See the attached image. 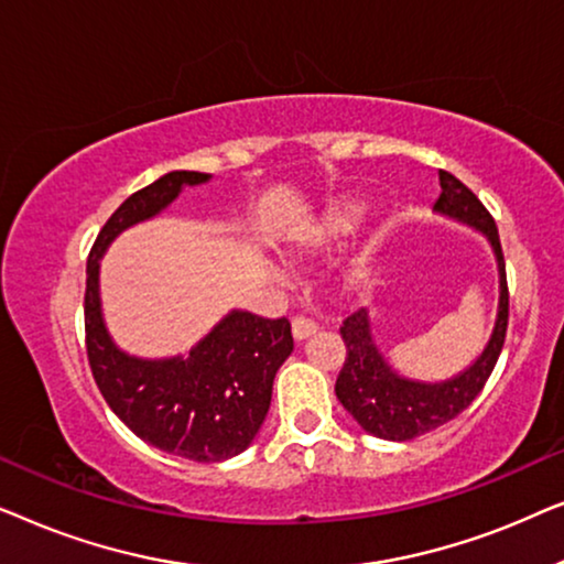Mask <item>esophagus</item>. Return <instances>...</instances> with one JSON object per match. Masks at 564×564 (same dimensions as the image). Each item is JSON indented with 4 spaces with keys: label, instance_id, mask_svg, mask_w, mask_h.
I'll return each mask as SVG.
<instances>
[{
    "label": "esophagus",
    "instance_id": "esophagus-1",
    "mask_svg": "<svg viewBox=\"0 0 564 564\" xmlns=\"http://www.w3.org/2000/svg\"><path fill=\"white\" fill-rule=\"evenodd\" d=\"M315 330H318V323L305 318V315H297V318H292V336H295L297 341H305V338L313 336Z\"/></svg>",
    "mask_w": 564,
    "mask_h": 564
}]
</instances>
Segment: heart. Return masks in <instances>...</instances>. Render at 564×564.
I'll return each instance as SVG.
<instances>
[{"instance_id":"obj_1","label":"heart","mask_w":564,"mask_h":564,"mask_svg":"<svg viewBox=\"0 0 564 564\" xmlns=\"http://www.w3.org/2000/svg\"><path fill=\"white\" fill-rule=\"evenodd\" d=\"M361 215V207L354 203H336L330 205L323 218L318 220V226L313 228V238L318 243H330L338 241V238L349 236L354 228H357Z\"/></svg>"}]
</instances>
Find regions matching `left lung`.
<instances>
[{"label":"left lung","instance_id":"obj_1","mask_svg":"<svg viewBox=\"0 0 564 564\" xmlns=\"http://www.w3.org/2000/svg\"><path fill=\"white\" fill-rule=\"evenodd\" d=\"M442 195H438L434 210L467 223L488 236L496 251L498 274H500V300L496 328L485 351L477 357L473 367L444 382H415L400 377L392 369L372 341L367 307L351 313L341 326V338L346 346V359L336 380V398L349 411L367 434L390 438V442H408L421 434H429L465 411L488 382L506 341L508 328V282H506V259L500 249L498 228L473 189L462 184L449 172H438Z\"/></svg>","mask_w":564,"mask_h":564}]
</instances>
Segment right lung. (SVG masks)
Segmentation results:
<instances>
[{
  "instance_id": "1",
  "label": "right lung",
  "mask_w": 564,
  "mask_h": 564,
  "mask_svg": "<svg viewBox=\"0 0 564 564\" xmlns=\"http://www.w3.org/2000/svg\"><path fill=\"white\" fill-rule=\"evenodd\" d=\"M207 180L210 174L203 172H169L133 192L91 246L84 292L87 357L107 405L138 438L192 462L236 457L259 434L272 403L276 369L295 346L290 321L234 311L187 357H128L105 328L99 257L122 230L164 210L182 187Z\"/></svg>"
}]
</instances>
